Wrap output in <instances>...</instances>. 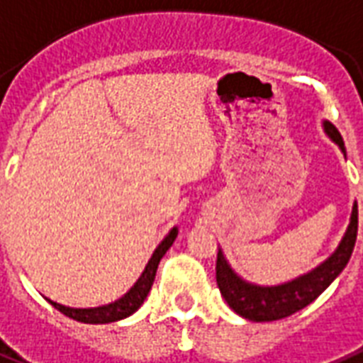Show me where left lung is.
I'll return each mask as SVG.
<instances>
[{"mask_svg":"<svg viewBox=\"0 0 363 363\" xmlns=\"http://www.w3.org/2000/svg\"><path fill=\"white\" fill-rule=\"evenodd\" d=\"M324 130L341 147L342 155L347 157L345 142L335 126L324 121ZM356 235H358V204L354 202L350 223H348L347 233L335 252L307 274L294 278L289 282L278 284V286H257V284L242 280L233 271L231 265L223 257V252L220 250L218 261H216L218 288H220L227 305L242 318L252 320V322L282 320L311 305L341 274L352 255Z\"/></svg>","mask_w":363,"mask_h":363,"instance_id":"obj_1","label":"left lung"}]
</instances>
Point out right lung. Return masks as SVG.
<instances>
[{
  "instance_id": "right-lung-1",
  "label": "right lung",
  "mask_w": 363,
  "mask_h": 363,
  "mask_svg": "<svg viewBox=\"0 0 363 363\" xmlns=\"http://www.w3.org/2000/svg\"><path fill=\"white\" fill-rule=\"evenodd\" d=\"M176 237H178V227H174L172 231L164 237V240L157 246V250L153 252V255H151V259L147 261V265L143 269L142 277L138 278L136 284H134L121 299H117V301L94 308L64 307L60 303L50 301V299L49 303L55 308H58L62 314H66V316L77 320V322H83V324H109V322H117V320H123L126 318V316H130V314H134L138 308L142 307L143 299L150 294L151 286H153V280H155L157 267L161 263L162 255L167 254V250L174 244Z\"/></svg>"
}]
</instances>
